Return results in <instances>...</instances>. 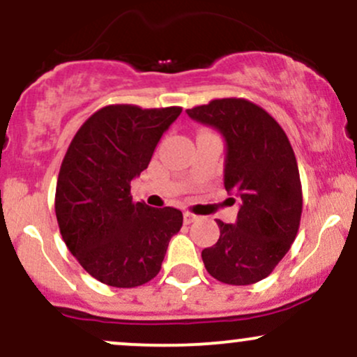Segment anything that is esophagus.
<instances>
[{
    "label": "esophagus",
    "instance_id": "34e87169",
    "mask_svg": "<svg viewBox=\"0 0 357 357\" xmlns=\"http://www.w3.org/2000/svg\"><path fill=\"white\" fill-rule=\"evenodd\" d=\"M196 220H198V216L192 215V213H190V211L184 213V223H186V225H190V223H192V221H196Z\"/></svg>",
    "mask_w": 357,
    "mask_h": 357
}]
</instances>
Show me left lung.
I'll return each instance as SVG.
<instances>
[{
	"instance_id": "1",
	"label": "left lung",
	"mask_w": 357,
	"mask_h": 357,
	"mask_svg": "<svg viewBox=\"0 0 357 357\" xmlns=\"http://www.w3.org/2000/svg\"><path fill=\"white\" fill-rule=\"evenodd\" d=\"M186 114L223 136L225 190L240 198L235 223L216 220L220 238L202 252L204 267L223 284H255L297 236L302 186L296 154L275 119L250 100L216 99Z\"/></svg>"
}]
</instances>
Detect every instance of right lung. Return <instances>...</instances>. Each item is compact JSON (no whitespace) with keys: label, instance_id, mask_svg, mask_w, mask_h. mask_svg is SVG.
Instances as JSON below:
<instances>
[{"label":"right lung","instance_id":"1","mask_svg":"<svg viewBox=\"0 0 357 357\" xmlns=\"http://www.w3.org/2000/svg\"><path fill=\"white\" fill-rule=\"evenodd\" d=\"M181 110L107 105L68 146L56 181V221L72 255L102 284L130 289L149 282L181 230V211L134 203L130 196V181L149 166Z\"/></svg>","mask_w":357,"mask_h":357}]
</instances>
